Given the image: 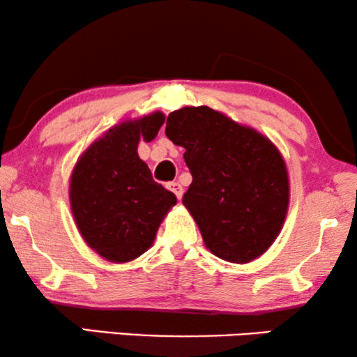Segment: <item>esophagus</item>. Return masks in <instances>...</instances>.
<instances>
[{
    "instance_id": "34e87169",
    "label": "esophagus",
    "mask_w": 357,
    "mask_h": 357,
    "mask_svg": "<svg viewBox=\"0 0 357 357\" xmlns=\"http://www.w3.org/2000/svg\"><path fill=\"white\" fill-rule=\"evenodd\" d=\"M167 188L170 190V192H174V195H175V197H177L178 199L182 198L183 187H182V185H180L178 182H170V183H167Z\"/></svg>"
}]
</instances>
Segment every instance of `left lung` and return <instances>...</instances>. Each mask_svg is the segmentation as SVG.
<instances>
[{
    "mask_svg": "<svg viewBox=\"0 0 357 357\" xmlns=\"http://www.w3.org/2000/svg\"><path fill=\"white\" fill-rule=\"evenodd\" d=\"M165 135L185 148L193 182L182 202L209 250L232 263L266 252L289 203L284 160L271 141L204 105L172 112Z\"/></svg>",
    "mask_w": 357,
    "mask_h": 357,
    "instance_id": "8db88e82",
    "label": "left lung"
}]
</instances>
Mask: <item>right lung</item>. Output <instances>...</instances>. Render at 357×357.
I'll use <instances>...</instances> for the list:
<instances>
[{"instance_id":"right-lung-1","label":"right lung","mask_w":357,"mask_h":357,"mask_svg":"<svg viewBox=\"0 0 357 357\" xmlns=\"http://www.w3.org/2000/svg\"><path fill=\"white\" fill-rule=\"evenodd\" d=\"M162 114L109 130L77 160L70 198L76 224L91 248L110 261H130L153 245L165 213L177 203L139 159V139L153 141Z\"/></svg>"}]
</instances>
